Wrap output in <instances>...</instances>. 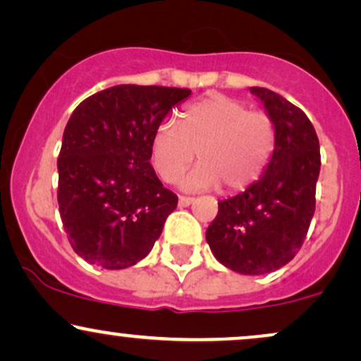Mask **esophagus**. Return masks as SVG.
<instances>
[{
  "instance_id": "1",
  "label": "esophagus",
  "mask_w": 361,
  "mask_h": 361,
  "mask_svg": "<svg viewBox=\"0 0 361 361\" xmlns=\"http://www.w3.org/2000/svg\"><path fill=\"white\" fill-rule=\"evenodd\" d=\"M193 203L192 197H178V205L180 207H188Z\"/></svg>"
}]
</instances>
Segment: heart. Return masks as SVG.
<instances>
[{"mask_svg":"<svg viewBox=\"0 0 361 361\" xmlns=\"http://www.w3.org/2000/svg\"><path fill=\"white\" fill-rule=\"evenodd\" d=\"M274 147L276 128L266 112L219 94L186 106L180 128L164 121L151 139L153 166L164 181L175 180L197 153L200 163L178 181L186 192L249 188L266 171Z\"/></svg>","mask_w":361,"mask_h":361,"instance_id":"heart-1","label":"heart"}]
</instances>
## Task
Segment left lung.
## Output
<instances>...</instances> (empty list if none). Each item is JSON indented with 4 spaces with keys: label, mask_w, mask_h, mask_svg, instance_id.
<instances>
[{
    "label": "left lung",
    "mask_w": 361,
    "mask_h": 361,
    "mask_svg": "<svg viewBox=\"0 0 361 361\" xmlns=\"http://www.w3.org/2000/svg\"><path fill=\"white\" fill-rule=\"evenodd\" d=\"M276 128V147L262 176L219 202L207 242L220 264L260 276L284 267L305 242L316 207L319 141L299 107L264 87H250Z\"/></svg>",
    "instance_id": "1"
}]
</instances>
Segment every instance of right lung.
Instances as JSON below:
<instances>
[{"instance_id": "right-lung-1", "label": "right lung", "mask_w": 361, "mask_h": 361, "mask_svg": "<svg viewBox=\"0 0 361 361\" xmlns=\"http://www.w3.org/2000/svg\"><path fill=\"white\" fill-rule=\"evenodd\" d=\"M192 90L114 85L90 95L65 126L59 208L72 249L109 271L131 267L153 249L178 198L151 166V139Z\"/></svg>"}]
</instances>
